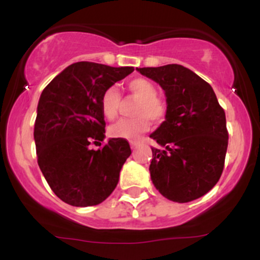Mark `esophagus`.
Returning <instances> with one entry per match:
<instances>
[{
    "mask_svg": "<svg viewBox=\"0 0 260 260\" xmlns=\"http://www.w3.org/2000/svg\"><path fill=\"white\" fill-rule=\"evenodd\" d=\"M137 145H138V142H134V140H132V142H131V148H132V149L136 148Z\"/></svg>",
    "mask_w": 260,
    "mask_h": 260,
    "instance_id": "obj_1",
    "label": "esophagus"
}]
</instances>
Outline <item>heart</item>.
<instances>
[{"instance_id":"obj_1","label":"heart","mask_w":260,"mask_h":260,"mask_svg":"<svg viewBox=\"0 0 260 260\" xmlns=\"http://www.w3.org/2000/svg\"><path fill=\"white\" fill-rule=\"evenodd\" d=\"M127 89L132 96L138 100L134 115L136 117L122 118L109 128L112 138L136 139L139 134L148 129L150 121L161 123L168 115V105L157 98V89L154 83L145 78H134L127 83ZM121 105V95L116 86H110L103 92L100 99L101 112L107 120L117 116Z\"/></svg>"}]
</instances>
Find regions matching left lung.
<instances>
[{
  "label": "left lung",
  "mask_w": 260,
  "mask_h": 260,
  "mask_svg": "<svg viewBox=\"0 0 260 260\" xmlns=\"http://www.w3.org/2000/svg\"><path fill=\"white\" fill-rule=\"evenodd\" d=\"M159 83L168 115L150 138V177L165 198L188 203L207 194L222 174L229 132L225 111L209 83L181 64L137 68Z\"/></svg>",
  "instance_id": "left-lung-1"
}]
</instances>
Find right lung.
<instances>
[{
	"instance_id": "1",
	"label": "right lung",
	"mask_w": 260,
	"mask_h": 260,
	"mask_svg": "<svg viewBox=\"0 0 260 260\" xmlns=\"http://www.w3.org/2000/svg\"><path fill=\"white\" fill-rule=\"evenodd\" d=\"M133 67L77 62L56 76L41 92L34 126L38 164L61 201L73 207L98 205L113 192L129 156V143L105 138L103 92L126 78ZM101 145V143H100Z\"/></svg>"
}]
</instances>
